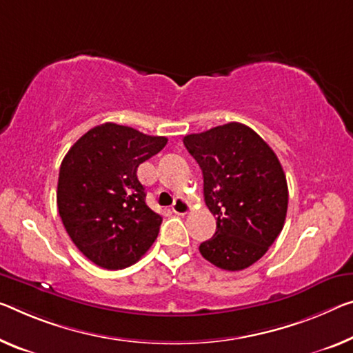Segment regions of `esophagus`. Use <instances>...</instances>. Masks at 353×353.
<instances>
[{
	"label": "esophagus",
	"instance_id": "1",
	"mask_svg": "<svg viewBox=\"0 0 353 353\" xmlns=\"http://www.w3.org/2000/svg\"><path fill=\"white\" fill-rule=\"evenodd\" d=\"M172 211L175 214H186V213H189V211H191V205L188 203V200L178 197L172 205Z\"/></svg>",
	"mask_w": 353,
	"mask_h": 353
}]
</instances>
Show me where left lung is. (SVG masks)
<instances>
[{"label":"left lung","instance_id":"8db88e82","mask_svg":"<svg viewBox=\"0 0 353 353\" xmlns=\"http://www.w3.org/2000/svg\"><path fill=\"white\" fill-rule=\"evenodd\" d=\"M183 142L202 169L205 203L216 216V233L200 254L221 270L251 267L284 227L289 189L278 156L241 123L189 134Z\"/></svg>","mask_w":353,"mask_h":353}]
</instances>
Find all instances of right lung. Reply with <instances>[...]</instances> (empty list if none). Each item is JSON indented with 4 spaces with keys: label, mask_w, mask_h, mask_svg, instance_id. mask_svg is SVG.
Masks as SVG:
<instances>
[{
    "label": "right lung",
    "mask_w": 353,
    "mask_h": 353,
    "mask_svg": "<svg viewBox=\"0 0 353 353\" xmlns=\"http://www.w3.org/2000/svg\"><path fill=\"white\" fill-rule=\"evenodd\" d=\"M165 145L167 137L104 123L64 156L57 191L59 216L74 245L97 267H131L158 238L162 218L145 202L137 167Z\"/></svg>",
    "instance_id": "obj_1"
}]
</instances>
